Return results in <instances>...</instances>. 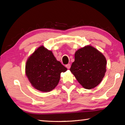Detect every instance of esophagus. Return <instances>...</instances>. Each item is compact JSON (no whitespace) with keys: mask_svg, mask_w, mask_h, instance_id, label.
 <instances>
[{"mask_svg":"<svg viewBox=\"0 0 125 125\" xmlns=\"http://www.w3.org/2000/svg\"><path fill=\"white\" fill-rule=\"evenodd\" d=\"M65 66H66V67L68 69H69L70 68V67H71L70 64H66Z\"/></svg>","mask_w":125,"mask_h":125,"instance_id":"1","label":"esophagus"}]
</instances>
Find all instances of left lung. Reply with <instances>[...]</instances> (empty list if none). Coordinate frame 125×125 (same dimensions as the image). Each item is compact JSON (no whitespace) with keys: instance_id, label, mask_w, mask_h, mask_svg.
Masks as SVG:
<instances>
[{"instance_id":"left-lung-1","label":"left lung","mask_w":125,"mask_h":125,"mask_svg":"<svg viewBox=\"0 0 125 125\" xmlns=\"http://www.w3.org/2000/svg\"><path fill=\"white\" fill-rule=\"evenodd\" d=\"M106 65L103 55L92 46H87L76 52L70 70L83 88L91 89L102 82Z\"/></svg>"}]
</instances>
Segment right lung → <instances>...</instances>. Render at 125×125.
<instances>
[{"label":"right lung","instance_id":"add662e5","mask_svg":"<svg viewBox=\"0 0 125 125\" xmlns=\"http://www.w3.org/2000/svg\"><path fill=\"white\" fill-rule=\"evenodd\" d=\"M66 69L54 57L52 52L40 46L29 57L26 63L25 73L34 88L48 92L57 85L61 72Z\"/></svg>","mask_w":125,"mask_h":125}]
</instances>
